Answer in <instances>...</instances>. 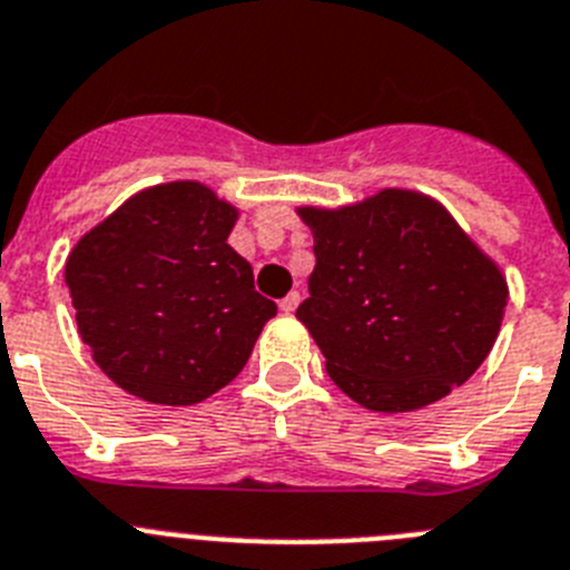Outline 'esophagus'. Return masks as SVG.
<instances>
[{
    "mask_svg": "<svg viewBox=\"0 0 570 570\" xmlns=\"http://www.w3.org/2000/svg\"><path fill=\"white\" fill-rule=\"evenodd\" d=\"M298 304H301V292H289V295L281 301V309H284V313H295V309H298Z\"/></svg>",
    "mask_w": 570,
    "mask_h": 570,
    "instance_id": "34e87169",
    "label": "esophagus"
}]
</instances>
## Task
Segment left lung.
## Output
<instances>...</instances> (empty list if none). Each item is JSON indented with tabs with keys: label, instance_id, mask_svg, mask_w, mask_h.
<instances>
[{
	"label": "left lung",
	"instance_id": "obj_1",
	"mask_svg": "<svg viewBox=\"0 0 570 570\" xmlns=\"http://www.w3.org/2000/svg\"><path fill=\"white\" fill-rule=\"evenodd\" d=\"M301 217L315 237V269L295 315L353 402L407 413L476 373L497 341L508 286L439 203L387 189Z\"/></svg>",
	"mask_w": 570,
	"mask_h": 570
}]
</instances>
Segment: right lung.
Returning a JSON list of instances; mask_svg holds the SVG:
<instances>
[{
  "label": "right lung",
  "mask_w": 570,
  "mask_h": 570,
  "mask_svg": "<svg viewBox=\"0 0 570 570\" xmlns=\"http://www.w3.org/2000/svg\"><path fill=\"white\" fill-rule=\"evenodd\" d=\"M235 209L200 183L126 200L66 264L79 335L102 373L155 404H197L235 379L278 306L226 237Z\"/></svg>",
  "instance_id": "add662e5"
}]
</instances>
